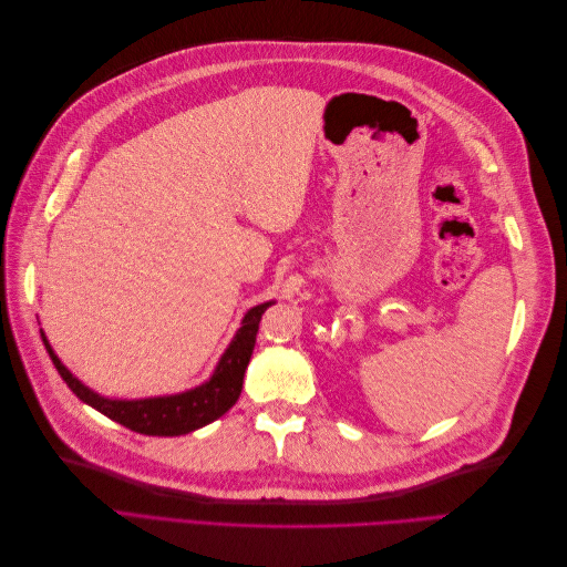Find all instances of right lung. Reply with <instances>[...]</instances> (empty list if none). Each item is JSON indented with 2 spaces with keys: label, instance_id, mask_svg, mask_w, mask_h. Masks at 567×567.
<instances>
[{
  "label": "right lung",
  "instance_id": "1",
  "mask_svg": "<svg viewBox=\"0 0 567 567\" xmlns=\"http://www.w3.org/2000/svg\"><path fill=\"white\" fill-rule=\"evenodd\" d=\"M269 305L271 302H262L252 307V310H248V315L241 321V329L236 331L229 348L225 350V354H221L215 373L210 375V381H205L203 385L179 394H165V398H148V400L101 398V394H96L87 385H82L75 375L61 364V359L56 357L54 350H51L47 336L42 331L40 333L51 362H54L56 371L61 373V379L84 404L94 406L96 411H101V414L120 425L130 427L134 433L175 437V435L198 431V427L213 423L221 414H227V411L236 404L238 394H241V388H244V375L255 348L257 329H260V319Z\"/></svg>",
  "mask_w": 567,
  "mask_h": 567
}]
</instances>
